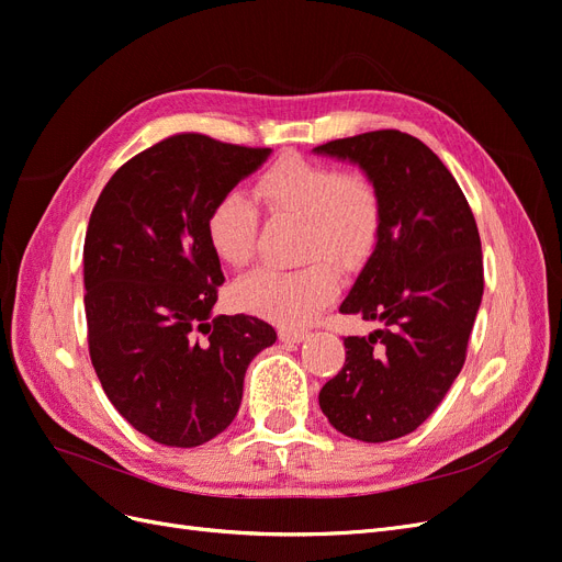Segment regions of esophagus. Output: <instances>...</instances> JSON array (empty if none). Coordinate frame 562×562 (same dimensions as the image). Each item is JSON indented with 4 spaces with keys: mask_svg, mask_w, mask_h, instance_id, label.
Here are the masks:
<instances>
[{
    "mask_svg": "<svg viewBox=\"0 0 562 562\" xmlns=\"http://www.w3.org/2000/svg\"><path fill=\"white\" fill-rule=\"evenodd\" d=\"M307 330H291V328H281L279 330V339L281 342H302V339H307Z\"/></svg>",
    "mask_w": 562,
    "mask_h": 562,
    "instance_id": "34e87169",
    "label": "esophagus"
}]
</instances>
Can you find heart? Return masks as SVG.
<instances>
[{
    "instance_id": "obj_1",
    "label": "heart",
    "mask_w": 562,
    "mask_h": 562,
    "mask_svg": "<svg viewBox=\"0 0 562 562\" xmlns=\"http://www.w3.org/2000/svg\"><path fill=\"white\" fill-rule=\"evenodd\" d=\"M255 196L271 215L302 220V255L335 265L361 262L378 241L382 194L366 173H342L328 164L283 157L255 180ZM213 252L229 267H246L258 241V209L241 192L220 196L206 217ZM337 288L326 261L285 271L255 269L234 288L241 310L281 326H304Z\"/></svg>"
}]
</instances>
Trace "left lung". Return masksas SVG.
I'll return each instance as SVG.
<instances>
[{"mask_svg": "<svg viewBox=\"0 0 562 562\" xmlns=\"http://www.w3.org/2000/svg\"><path fill=\"white\" fill-rule=\"evenodd\" d=\"M314 155L359 166L382 194L375 248L339 304L380 328L345 337V366L318 405L345 436L386 443L415 431L464 366L483 297L479 227L452 173L413 135L370 131Z\"/></svg>", "mask_w": 562, "mask_h": 562, "instance_id": "1", "label": "left lung"}]
</instances>
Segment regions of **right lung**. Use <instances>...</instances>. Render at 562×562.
Listing matches in <instances>:
<instances>
[{
  "label": "right lung",
  "mask_w": 562,
  "mask_h": 562,
  "mask_svg": "<svg viewBox=\"0 0 562 562\" xmlns=\"http://www.w3.org/2000/svg\"><path fill=\"white\" fill-rule=\"evenodd\" d=\"M269 155L173 135L126 161L95 201L83 241L91 363L119 415L161 446L223 434L248 363L277 342L262 318L213 316L225 277L206 236L213 203Z\"/></svg>",
  "instance_id": "right-lung-1"
}]
</instances>
